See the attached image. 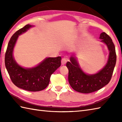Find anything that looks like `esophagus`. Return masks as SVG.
<instances>
[{"label":"esophagus","instance_id":"1","mask_svg":"<svg viewBox=\"0 0 122 122\" xmlns=\"http://www.w3.org/2000/svg\"><path fill=\"white\" fill-rule=\"evenodd\" d=\"M67 62V59L65 58H62V60H61V64L62 65H64V64H66V63Z\"/></svg>","mask_w":122,"mask_h":122}]
</instances>
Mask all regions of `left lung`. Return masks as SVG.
Masks as SVG:
<instances>
[{"instance_id":"obj_1","label":"left lung","mask_w":122,"mask_h":122,"mask_svg":"<svg viewBox=\"0 0 122 122\" xmlns=\"http://www.w3.org/2000/svg\"><path fill=\"white\" fill-rule=\"evenodd\" d=\"M100 39H102L101 42L107 45L110 53L107 64L97 73H85L80 68L76 59L73 56L70 59V62H67L69 84L77 92L90 93L97 91L107 85L112 78L116 61L115 46L112 39L104 32L101 33Z\"/></svg>"}]
</instances>
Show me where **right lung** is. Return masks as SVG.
Listing matches in <instances>:
<instances>
[{
    "label": "right lung",
    "mask_w": 122,
    "mask_h": 122,
    "mask_svg": "<svg viewBox=\"0 0 122 122\" xmlns=\"http://www.w3.org/2000/svg\"><path fill=\"white\" fill-rule=\"evenodd\" d=\"M32 26L25 25L12 35L8 45L5 63L10 79L15 86L28 91L36 92L47 87L51 74L61 66V57L46 58L32 68H24L18 65L13 57L15 45L19 36Z\"/></svg>",
    "instance_id": "obj_1"
}]
</instances>
